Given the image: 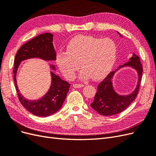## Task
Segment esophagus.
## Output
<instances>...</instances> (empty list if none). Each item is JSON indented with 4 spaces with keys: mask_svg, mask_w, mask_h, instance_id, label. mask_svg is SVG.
Returning <instances> with one entry per match:
<instances>
[{
    "mask_svg": "<svg viewBox=\"0 0 156 156\" xmlns=\"http://www.w3.org/2000/svg\"><path fill=\"white\" fill-rule=\"evenodd\" d=\"M73 87L74 88H81L84 87V84H73Z\"/></svg>",
    "mask_w": 156,
    "mask_h": 156,
    "instance_id": "esophagus-1",
    "label": "esophagus"
}]
</instances>
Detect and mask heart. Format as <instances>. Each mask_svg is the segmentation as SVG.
<instances>
[{
  "instance_id": "1",
  "label": "heart",
  "mask_w": 156,
  "mask_h": 156,
  "mask_svg": "<svg viewBox=\"0 0 156 156\" xmlns=\"http://www.w3.org/2000/svg\"><path fill=\"white\" fill-rule=\"evenodd\" d=\"M117 47L110 38L101 39L90 36H77L71 40L66 52H60L56 62L61 72L68 79L74 77L75 72L84 68L80 79L98 80L111 70L115 62Z\"/></svg>"
}]
</instances>
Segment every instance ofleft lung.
<instances>
[{
    "label": "left lung",
    "instance_id": "8db88e82",
    "mask_svg": "<svg viewBox=\"0 0 156 156\" xmlns=\"http://www.w3.org/2000/svg\"><path fill=\"white\" fill-rule=\"evenodd\" d=\"M125 66H130L138 72V82L136 88L133 93L129 95L121 96L114 90L112 79L116 70ZM142 75L143 66L140 61V58L137 55L133 54V56L129 58V62L119 66L115 72H111L108 73L107 76L98 84V91L90 106L99 114L105 116L115 115L123 111L133 101L137 96Z\"/></svg>",
    "mask_w": 156,
    "mask_h": 156
}]
</instances>
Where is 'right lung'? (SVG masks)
Here are the masks:
<instances>
[{"label": "right lung", "instance_id": "add662e5", "mask_svg": "<svg viewBox=\"0 0 156 156\" xmlns=\"http://www.w3.org/2000/svg\"><path fill=\"white\" fill-rule=\"evenodd\" d=\"M53 35L44 33L32 38L23 45L17 52L14 59L13 79L16 88L21 105L28 111L37 116H48L57 112L62 105L69 91L70 84L61 79L58 75L51 71V85L44 96L37 100H28L20 92L17 86L16 74L21 61L31 58H40L45 60H55L56 53L53 44ZM52 69H55L51 65Z\"/></svg>", "mask_w": 156, "mask_h": 156}]
</instances>
